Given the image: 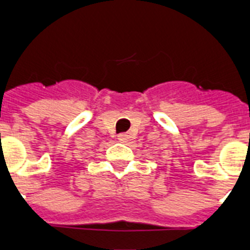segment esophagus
<instances>
[{
  "label": "esophagus",
  "instance_id": "esophagus-1",
  "mask_svg": "<svg viewBox=\"0 0 250 250\" xmlns=\"http://www.w3.org/2000/svg\"><path fill=\"white\" fill-rule=\"evenodd\" d=\"M118 139L120 143H126V141L129 140V135H126V134H120Z\"/></svg>",
  "mask_w": 250,
  "mask_h": 250
}]
</instances>
